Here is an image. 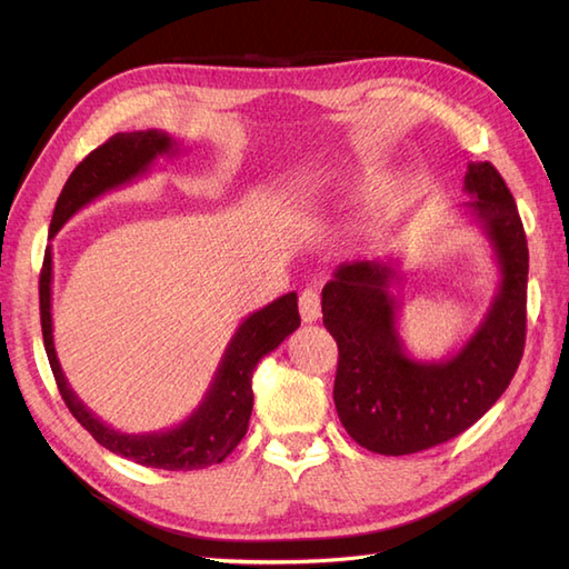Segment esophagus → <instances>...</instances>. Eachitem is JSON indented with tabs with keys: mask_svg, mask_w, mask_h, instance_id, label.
<instances>
[{
	"mask_svg": "<svg viewBox=\"0 0 569 569\" xmlns=\"http://www.w3.org/2000/svg\"><path fill=\"white\" fill-rule=\"evenodd\" d=\"M298 308H300V318H303V322L320 320L322 308H320V293L316 291V288H306V291L300 293Z\"/></svg>",
	"mask_w": 569,
	"mask_h": 569,
	"instance_id": "esophagus-1",
	"label": "esophagus"
}]
</instances>
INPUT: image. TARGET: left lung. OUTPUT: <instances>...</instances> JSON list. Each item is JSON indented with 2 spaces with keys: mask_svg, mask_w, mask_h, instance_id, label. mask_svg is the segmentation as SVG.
I'll return each mask as SVG.
<instances>
[{
  "mask_svg": "<svg viewBox=\"0 0 569 569\" xmlns=\"http://www.w3.org/2000/svg\"><path fill=\"white\" fill-rule=\"evenodd\" d=\"M465 214L489 239L499 288L455 355L420 361L398 332L393 259L340 263L322 288V322L337 340L335 408L352 440L377 455H413L457 438L509 389L526 345L528 241L516 200L489 161L467 166Z\"/></svg>",
  "mask_w": 569,
  "mask_h": 569,
  "instance_id": "8db88e82",
  "label": "left lung"
}]
</instances>
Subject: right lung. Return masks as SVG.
<instances>
[{
    "mask_svg": "<svg viewBox=\"0 0 569 569\" xmlns=\"http://www.w3.org/2000/svg\"><path fill=\"white\" fill-rule=\"evenodd\" d=\"M176 153V139H171L166 131L159 129L129 131V134H114L110 141H104L100 149L84 156L76 171L70 173L63 190H60L51 220V237H56L58 229L78 210H82L84 204L98 200L104 192L122 188L131 183V180L147 176L159 156ZM51 281L53 253L51 247H48L39 278L41 330L58 391L63 396L70 413L76 416V420L94 440L107 447L110 452L134 459L137 465L143 467L190 471L220 465L247 435L253 406V369H257L261 357L273 352L288 335H293L300 328L296 293H286L281 298H276L273 303L266 308L251 312L247 320H241L237 332L232 335V340H229L220 359V367H217L210 381V389L204 393L200 406L192 410L183 422H178L176 428H168L161 432L129 435L102 422L80 401L76 391L70 389L66 373L60 369L53 345Z\"/></svg>",
    "mask_w": 569,
    "mask_h": 569,
    "instance_id": "right-lung-1",
    "label": "right lung"
}]
</instances>
